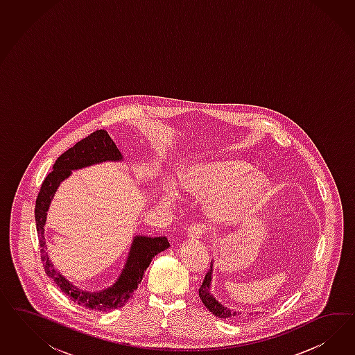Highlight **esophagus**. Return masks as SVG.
Segmentation results:
<instances>
[{
  "mask_svg": "<svg viewBox=\"0 0 355 355\" xmlns=\"http://www.w3.org/2000/svg\"><path fill=\"white\" fill-rule=\"evenodd\" d=\"M205 230L207 229H205V226L203 224H193V225L190 226L187 229V236H189V238L193 239V241H198V239L202 238Z\"/></svg>",
  "mask_w": 355,
  "mask_h": 355,
  "instance_id": "esophagus-1",
  "label": "esophagus"
}]
</instances>
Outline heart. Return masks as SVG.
Segmentation results:
<instances>
[{
    "label": "heart",
    "instance_id": "b5f03b06",
    "mask_svg": "<svg viewBox=\"0 0 355 355\" xmlns=\"http://www.w3.org/2000/svg\"><path fill=\"white\" fill-rule=\"evenodd\" d=\"M239 160H215L189 168L182 178V187L193 196H212L209 205L215 215L238 220L252 212L266 198L268 184L263 177ZM166 199L172 200L169 191Z\"/></svg>",
    "mask_w": 355,
    "mask_h": 355
}]
</instances>
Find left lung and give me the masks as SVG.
<instances>
[{
	"label": "left lung",
	"mask_w": 355,
	"mask_h": 355,
	"mask_svg": "<svg viewBox=\"0 0 355 355\" xmlns=\"http://www.w3.org/2000/svg\"><path fill=\"white\" fill-rule=\"evenodd\" d=\"M212 273H214V261H211V267L209 270L205 275V281L199 289V297L203 302L205 307L208 309V311L212 312L216 318L220 319H226V320H233V319H239L243 316V313H241L236 310H230L229 307H226L224 304H221L220 302L216 300L214 294L211 293V282H212Z\"/></svg>",
	"instance_id": "1"
}]
</instances>
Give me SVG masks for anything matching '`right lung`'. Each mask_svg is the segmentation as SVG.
Returning <instances> with one entry per match:
<instances>
[{
    "label": "right lung",
    "mask_w": 355,
    "mask_h": 355,
    "mask_svg": "<svg viewBox=\"0 0 355 355\" xmlns=\"http://www.w3.org/2000/svg\"><path fill=\"white\" fill-rule=\"evenodd\" d=\"M122 153L114 141L110 139L105 130H96L85 139L78 141L74 147L64 152L53 165V171L44 180L42 189L36 198L35 221L39 234V243L42 248V260L45 273L53 279L55 285L64 291L73 302L82 307L94 311H110L116 310L129 301L134 291L144 276V270L148 268L152 258L169 248L166 236H135L132 239L129 255L125 267L122 269L117 281L112 286L100 291H87L79 289L54 268L49 260L44 236V226L46 223V212L49 209L54 193L60 183L64 181L73 171L95 165L100 162H122Z\"/></svg>",
    "instance_id": "1"
}]
</instances>
